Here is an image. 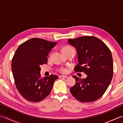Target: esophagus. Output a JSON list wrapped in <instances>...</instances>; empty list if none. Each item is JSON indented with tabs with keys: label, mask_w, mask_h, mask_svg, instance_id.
I'll return each instance as SVG.
<instances>
[{
	"label": "esophagus",
	"mask_w": 123,
	"mask_h": 123,
	"mask_svg": "<svg viewBox=\"0 0 123 123\" xmlns=\"http://www.w3.org/2000/svg\"><path fill=\"white\" fill-rule=\"evenodd\" d=\"M59 77H60V78H68V76H67V75H60V76Z\"/></svg>",
	"instance_id": "obj_1"
}]
</instances>
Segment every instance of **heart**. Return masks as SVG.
Here are the masks:
<instances>
[{"label":"heart","mask_w":123,"mask_h":123,"mask_svg":"<svg viewBox=\"0 0 123 123\" xmlns=\"http://www.w3.org/2000/svg\"><path fill=\"white\" fill-rule=\"evenodd\" d=\"M62 51H63V53H65L66 52H71V51H74V49H73L71 47H70L69 46H64L63 49H62ZM59 71L60 72L63 73V74H66V73H67L68 71V70L67 68H61L59 69Z\"/></svg>","instance_id":"b5f03b06"}]
</instances>
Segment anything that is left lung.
Instances as JSON below:
<instances>
[{"label":"left lung","instance_id":"obj_1","mask_svg":"<svg viewBox=\"0 0 123 123\" xmlns=\"http://www.w3.org/2000/svg\"><path fill=\"white\" fill-rule=\"evenodd\" d=\"M68 43L76 49L78 63L75 72H84L85 79L74 75L75 84L70 88L72 96L82 103L98 100L110 85L113 74V61L110 49L95 36H81L68 39Z\"/></svg>","mask_w":123,"mask_h":123}]
</instances>
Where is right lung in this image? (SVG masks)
I'll list each match as a JSON object with an SVG mask.
<instances>
[{
	"label": "right lung",
	"mask_w": 123,
	"mask_h": 123,
	"mask_svg": "<svg viewBox=\"0 0 123 123\" xmlns=\"http://www.w3.org/2000/svg\"><path fill=\"white\" fill-rule=\"evenodd\" d=\"M56 45L44 39L33 38L18 46L12 61V72L18 91L31 102L45 99L52 90L55 75L41 77L40 66L48 62L47 56Z\"/></svg>",
	"instance_id": "add662e5"
}]
</instances>
